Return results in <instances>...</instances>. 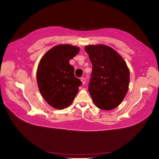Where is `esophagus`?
I'll return each instance as SVG.
<instances>
[{"instance_id": "34e87169", "label": "esophagus", "mask_w": 159, "mask_h": 159, "mask_svg": "<svg viewBox=\"0 0 159 159\" xmlns=\"http://www.w3.org/2000/svg\"><path fill=\"white\" fill-rule=\"evenodd\" d=\"M81 81L84 85L85 84V78H84V77H83V78H81Z\"/></svg>"}]
</instances>
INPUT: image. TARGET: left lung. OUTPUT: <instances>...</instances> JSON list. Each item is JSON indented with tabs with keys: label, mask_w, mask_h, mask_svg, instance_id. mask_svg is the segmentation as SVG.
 <instances>
[{
	"label": "left lung",
	"mask_w": 159,
	"mask_h": 159,
	"mask_svg": "<svg viewBox=\"0 0 159 159\" xmlns=\"http://www.w3.org/2000/svg\"><path fill=\"white\" fill-rule=\"evenodd\" d=\"M92 64L88 90L100 109L112 110L125 97L130 74L126 62L111 48L103 44L85 47Z\"/></svg>",
	"instance_id": "obj_1"
}]
</instances>
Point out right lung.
Instances as JSON below:
<instances>
[{
	"label": "right lung",
	"instance_id": "right-lung-1",
	"mask_svg": "<svg viewBox=\"0 0 159 159\" xmlns=\"http://www.w3.org/2000/svg\"><path fill=\"white\" fill-rule=\"evenodd\" d=\"M79 51L80 48L70 44L57 45L46 53L38 64V88L46 102L56 109L68 107L81 85L69 63Z\"/></svg>",
	"mask_w": 159,
	"mask_h": 159
}]
</instances>
